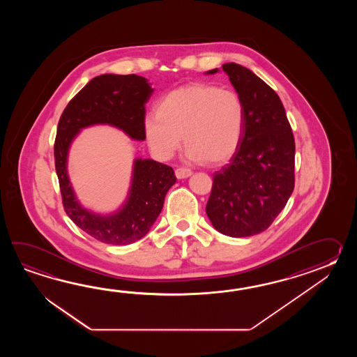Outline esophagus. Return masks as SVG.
Here are the masks:
<instances>
[{
    "mask_svg": "<svg viewBox=\"0 0 357 357\" xmlns=\"http://www.w3.org/2000/svg\"><path fill=\"white\" fill-rule=\"evenodd\" d=\"M175 175L177 178H186V177L192 175V171L189 168L178 167L176 168Z\"/></svg>",
    "mask_w": 357,
    "mask_h": 357,
    "instance_id": "34e87169",
    "label": "esophagus"
}]
</instances>
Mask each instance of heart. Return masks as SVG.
Masks as SVG:
<instances>
[{"instance_id":"heart-1","label":"heart","mask_w":357,"mask_h":357,"mask_svg":"<svg viewBox=\"0 0 357 357\" xmlns=\"http://www.w3.org/2000/svg\"><path fill=\"white\" fill-rule=\"evenodd\" d=\"M245 105L238 93L204 83H190L160 98L155 114L144 119L143 130L149 148L168 160L181 146L194 162L222 165L241 144Z\"/></svg>"}]
</instances>
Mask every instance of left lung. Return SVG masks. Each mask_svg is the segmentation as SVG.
Segmentation results:
<instances>
[{"label":"left lung","instance_id":"obj_1","mask_svg":"<svg viewBox=\"0 0 357 357\" xmlns=\"http://www.w3.org/2000/svg\"><path fill=\"white\" fill-rule=\"evenodd\" d=\"M245 105L241 144L227 166L213 175L205 206L223 235L248 237L266 231L295 188V139L278 94L249 68L225 63ZM218 68L206 74H215Z\"/></svg>","mask_w":357,"mask_h":357}]
</instances>
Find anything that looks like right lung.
Segmentation results:
<instances>
[{
    "label": "right lung",
    "instance_id": "obj_1",
    "mask_svg": "<svg viewBox=\"0 0 357 357\" xmlns=\"http://www.w3.org/2000/svg\"><path fill=\"white\" fill-rule=\"evenodd\" d=\"M143 76L105 74L91 79L61 114L54 142V166L65 212L76 226L100 243L129 245L144 237L163 208L176 182L174 169L153 160H134L129 197L117 212L98 214L76 199L68 175L70 145L80 130L111 125L134 140H144L145 103L152 97Z\"/></svg>",
    "mask_w": 357,
    "mask_h": 357
}]
</instances>
